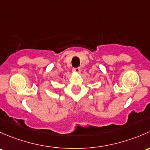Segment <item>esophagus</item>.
<instances>
[{"instance_id": "34e87169", "label": "esophagus", "mask_w": 150, "mask_h": 150, "mask_svg": "<svg viewBox=\"0 0 150 150\" xmlns=\"http://www.w3.org/2000/svg\"><path fill=\"white\" fill-rule=\"evenodd\" d=\"M72 71H73V72H75V73H79L80 71H81V69H80L79 67L74 68V69H72Z\"/></svg>"}]
</instances>
